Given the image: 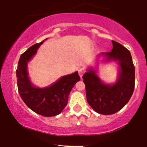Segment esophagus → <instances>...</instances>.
<instances>
[{
	"instance_id": "34e87169",
	"label": "esophagus",
	"mask_w": 147,
	"mask_h": 147,
	"mask_svg": "<svg viewBox=\"0 0 147 147\" xmlns=\"http://www.w3.org/2000/svg\"><path fill=\"white\" fill-rule=\"evenodd\" d=\"M78 72H79V75L80 76V77H81V78H82V76H83L84 74L85 73V70H84V69L81 68V69H79V70H78Z\"/></svg>"
}]
</instances>
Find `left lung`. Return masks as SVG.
I'll return each instance as SVG.
<instances>
[{
  "label": "left lung",
  "mask_w": 147,
  "mask_h": 147,
  "mask_svg": "<svg viewBox=\"0 0 147 147\" xmlns=\"http://www.w3.org/2000/svg\"><path fill=\"white\" fill-rule=\"evenodd\" d=\"M110 52L102 53L106 61H117L119 76L114 84H105L90 69L82 78L86 86L87 102L94 111L102 115H111L127 104L135 88V67L130 51L117 42L112 41Z\"/></svg>",
  "instance_id": "obj_1"
}]
</instances>
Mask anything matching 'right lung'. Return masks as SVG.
Segmentation results:
<instances>
[{
	"instance_id": "obj_1",
	"label": "right lung",
	"mask_w": 147,
	"mask_h": 147,
	"mask_svg": "<svg viewBox=\"0 0 147 147\" xmlns=\"http://www.w3.org/2000/svg\"><path fill=\"white\" fill-rule=\"evenodd\" d=\"M43 42L44 40L32 45L20 57L16 72L17 86L19 95L28 108L41 115L52 117L60 114L63 110L68 104L69 94L80 80V77L77 71L63 76L48 87L39 88L34 86L28 77V62Z\"/></svg>"
}]
</instances>
